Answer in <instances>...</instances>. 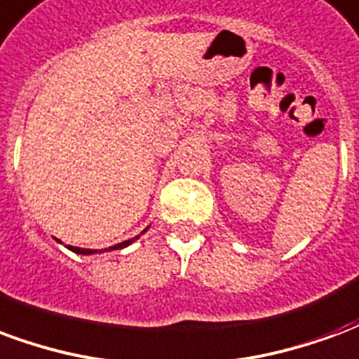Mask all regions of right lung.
Returning <instances> with one entry per match:
<instances>
[{
    "mask_svg": "<svg viewBox=\"0 0 359 359\" xmlns=\"http://www.w3.org/2000/svg\"><path fill=\"white\" fill-rule=\"evenodd\" d=\"M146 233V231H144ZM138 238V236H136ZM136 238H130V241H125V242H121V244H117V246H111L109 250H118V248H125V246H128L130 242H134ZM69 250H73V252H76V254H84V256H90V254H95L97 250H84V248H76V246H69Z\"/></svg>",
    "mask_w": 359,
    "mask_h": 359,
    "instance_id": "1",
    "label": "right lung"
}]
</instances>
